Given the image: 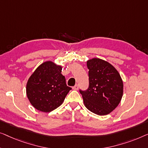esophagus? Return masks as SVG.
Masks as SVG:
<instances>
[{
  "label": "esophagus",
  "instance_id": "esophagus-1",
  "mask_svg": "<svg viewBox=\"0 0 148 148\" xmlns=\"http://www.w3.org/2000/svg\"><path fill=\"white\" fill-rule=\"evenodd\" d=\"M72 89H73V90H78V85L76 84L74 86L72 87Z\"/></svg>",
  "mask_w": 148,
  "mask_h": 148
}]
</instances>
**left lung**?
Returning <instances> with one entry per match:
<instances>
[{
  "instance_id": "left-lung-1",
  "label": "left lung",
  "mask_w": 148,
  "mask_h": 148,
  "mask_svg": "<svg viewBox=\"0 0 148 148\" xmlns=\"http://www.w3.org/2000/svg\"><path fill=\"white\" fill-rule=\"evenodd\" d=\"M89 87L80 90L84 104L98 115L111 113L119 105L123 94V82L119 72L109 62L100 58L86 62Z\"/></svg>"
}]
</instances>
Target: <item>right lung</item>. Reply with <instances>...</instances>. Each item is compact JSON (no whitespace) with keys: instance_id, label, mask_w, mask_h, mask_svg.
I'll list each match as a JSON object with an SVG mask.
<instances>
[{"instance_id":"1","label":"right lung","mask_w":148,"mask_h":148,"mask_svg":"<svg viewBox=\"0 0 148 148\" xmlns=\"http://www.w3.org/2000/svg\"><path fill=\"white\" fill-rule=\"evenodd\" d=\"M62 66L51 61L40 64L29 78L26 93L35 109L49 113L63 103L71 90L61 74Z\"/></svg>"}]
</instances>
